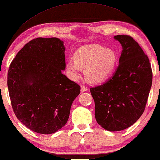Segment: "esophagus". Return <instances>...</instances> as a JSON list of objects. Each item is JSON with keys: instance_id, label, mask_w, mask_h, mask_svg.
<instances>
[{"instance_id": "obj_1", "label": "esophagus", "mask_w": 160, "mask_h": 160, "mask_svg": "<svg viewBox=\"0 0 160 160\" xmlns=\"http://www.w3.org/2000/svg\"><path fill=\"white\" fill-rule=\"evenodd\" d=\"M80 91H81V92H84L88 91V88H87V87H85V86H82V87H81Z\"/></svg>"}]
</instances>
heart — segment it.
<instances>
[{
	"label": "heart",
	"mask_w": 160,
	"mask_h": 160,
	"mask_svg": "<svg viewBox=\"0 0 160 160\" xmlns=\"http://www.w3.org/2000/svg\"><path fill=\"white\" fill-rule=\"evenodd\" d=\"M74 57L75 60L70 59L66 66L70 76L77 80L81 68H85L86 78L94 83L102 82L109 77L117 63L114 50L97 44L82 46L75 52Z\"/></svg>",
	"instance_id": "obj_1"
}]
</instances>
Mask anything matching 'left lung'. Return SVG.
I'll list each match as a JSON object with an SVG mask.
<instances>
[{"label": "left lung", "mask_w": 160, "mask_h": 160, "mask_svg": "<svg viewBox=\"0 0 160 160\" xmlns=\"http://www.w3.org/2000/svg\"><path fill=\"white\" fill-rule=\"evenodd\" d=\"M122 47L119 65L103 85L90 88L97 123L110 132L128 128L144 112L152 86L148 57L132 37L114 36Z\"/></svg>", "instance_id": "left-lung-1"}]
</instances>
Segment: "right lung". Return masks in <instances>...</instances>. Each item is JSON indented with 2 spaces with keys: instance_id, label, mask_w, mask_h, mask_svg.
<instances>
[{
  "instance_id": "right-lung-1",
  "label": "right lung",
  "mask_w": 160,
  "mask_h": 160,
  "mask_svg": "<svg viewBox=\"0 0 160 160\" xmlns=\"http://www.w3.org/2000/svg\"><path fill=\"white\" fill-rule=\"evenodd\" d=\"M65 47L57 38H37L17 54L8 72L12 107L29 129L50 134L65 125L80 87L62 73Z\"/></svg>"
}]
</instances>
